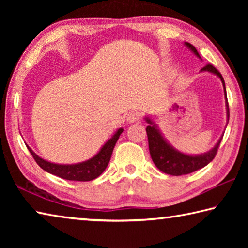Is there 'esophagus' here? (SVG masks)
<instances>
[{
    "label": "esophagus",
    "instance_id": "esophagus-1",
    "mask_svg": "<svg viewBox=\"0 0 248 248\" xmlns=\"http://www.w3.org/2000/svg\"><path fill=\"white\" fill-rule=\"evenodd\" d=\"M141 117H142V115L139 111H137V110L130 111L127 116V121L128 123H136V121L141 119Z\"/></svg>",
    "mask_w": 248,
    "mask_h": 248
}]
</instances>
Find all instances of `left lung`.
I'll return each instance as SVG.
<instances>
[{
    "instance_id": "obj_1",
    "label": "left lung",
    "mask_w": 248,
    "mask_h": 248,
    "mask_svg": "<svg viewBox=\"0 0 248 248\" xmlns=\"http://www.w3.org/2000/svg\"><path fill=\"white\" fill-rule=\"evenodd\" d=\"M185 45L189 48L192 52H194L197 57H199V53L194 46L189 43H185ZM201 71H209V72L217 74V77L221 78L222 83H223L224 91H225V83L224 79L222 78L221 73L217 71L212 64H205ZM225 99H226V110H228V118L230 117V109H229V103L228 97H226V91H225ZM146 121L150 124L146 127V134H148V141H149V149L150 154L152 157V161L154 162L155 166L157 167L159 170L163 173L173 175V176H180L190 174L192 171H196L200 169H202L205 165H208L210 162L212 161L217 155V149H219L221 140L223 136L220 138V140L216 144L215 148L210 150L209 152L204 153L202 155H197V156H192V155H186L184 153H180L178 151L171 148V146L167 143L159 133L156 127L152 124L149 118H146Z\"/></svg>"
}]
</instances>
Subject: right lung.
Masks as SVG:
<instances>
[{
	"label": "right lung",
	"instance_id": "right-lung-1",
	"mask_svg": "<svg viewBox=\"0 0 248 248\" xmlns=\"http://www.w3.org/2000/svg\"><path fill=\"white\" fill-rule=\"evenodd\" d=\"M124 129H119L114 137L110 140H108L104 146L100 149L99 152L95 155L93 158L89 159V161L78 163V164H72V165H60V164H53L45 161L38 155L32 152V150L27 146L29 152L32 155L33 159H35L37 164H38L44 170L48 171V173L56 175L58 177H61L63 179L68 180H78V182H89V180H93L97 178L98 176L106 170L109 161H110L112 150H114L116 142L118 141L121 132Z\"/></svg>",
	"mask_w": 248,
	"mask_h": 248
}]
</instances>
